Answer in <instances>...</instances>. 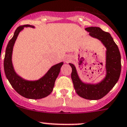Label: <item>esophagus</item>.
<instances>
[{
  "mask_svg": "<svg viewBox=\"0 0 127 127\" xmlns=\"http://www.w3.org/2000/svg\"><path fill=\"white\" fill-rule=\"evenodd\" d=\"M70 60V56H68L67 58L65 59V62H68Z\"/></svg>",
  "mask_w": 127,
  "mask_h": 127,
  "instance_id": "obj_1",
  "label": "esophagus"
}]
</instances>
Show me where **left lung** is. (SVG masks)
I'll return each instance as SVG.
<instances>
[{"label":"left lung","mask_w":127,"mask_h":127,"mask_svg":"<svg viewBox=\"0 0 127 127\" xmlns=\"http://www.w3.org/2000/svg\"><path fill=\"white\" fill-rule=\"evenodd\" d=\"M85 30L90 37L100 41L106 48L105 76L96 84L84 82L80 78L75 66L70 63L72 68L71 78L76 93L80 96L87 100H99L105 96L119 80L121 72V55L109 33L96 27H87Z\"/></svg>","instance_id":"8db88e82"}]
</instances>
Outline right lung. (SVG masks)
<instances>
[{
  "label": "right lung",
  "instance_id": "right-lung-1",
  "mask_svg": "<svg viewBox=\"0 0 127 127\" xmlns=\"http://www.w3.org/2000/svg\"><path fill=\"white\" fill-rule=\"evenodd\" d=\"M24 27L35 28L33 25H25L19 27L15 30L14 36L8 42L6 48L3 62L4 72L10 85L20 95L29 99L43 98L50 95L53 91L55 80L60 73L64 62H62L53 65L44 75L36 80H26L17 73L12 63L13 49L19 33Z\"/></svg>",
  "mask_w": 127,
  "mask_h": 127
}]
</instances>
